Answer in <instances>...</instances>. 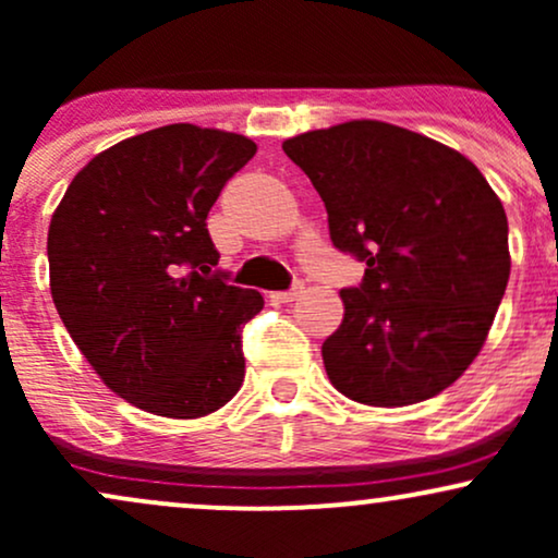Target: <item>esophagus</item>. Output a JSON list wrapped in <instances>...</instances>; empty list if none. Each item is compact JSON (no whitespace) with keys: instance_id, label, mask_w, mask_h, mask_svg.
I'll list each match as a JSON object with an SVG mask.
<instances>
[{"instance_id":"esophagus-1","label":"esophagus","mask_w":558,"mask_h":558,"mask_svg":"<svg viewBox=\"0 0 558 558\" xmlns=\"http://www.w3.org/2000/svg\"><path fill=\"white\" fill-rule=\"evenodd\" d=\"M301 293H304V280H299V283H293V288H288V291H280L275 293V299L283 301V304H288V301H296Z\"/></svg>"}]
</instances>
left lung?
Listing matches in <instances>:
<instances>
[{
  "label": "left lung",
  "mask_w": 558,
  "mask_h": 558,
  "mask_svg": "<svg viewBox=\"0 0 558 558\" xmlns=\"http://www.w3.org/2000/svg\"><path fill=\"white\" fill-rule=\"evenodd\" d=\"M338 252L367 262L323 343L330 383L369 407L438 396L483 349L509 283V222L475 165L438 141L351 120L288 138Z\"/></svg>",
  "instance_id": "8db88e82"
}]
</instances>
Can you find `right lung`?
I'll use <instances>...</instances> for the list:
<instances>
[{"label":"right lung","mask_w":558,"mask_h":558,"mask_svg":"<svg viewBox=\"0 0 558 558\" xmlns=\"http://www.w3.org/2000/svg\"><path fill=\"white\" fill-rule=\"evenodd\" d=\"M257 155L239 133L175 123L96 155L49 226V286L81 354L159 417L213 414L243 383V325L265 306L217 270L207 215Z\"/></svg>","instance_id":"obj_1"}]
</instances>
